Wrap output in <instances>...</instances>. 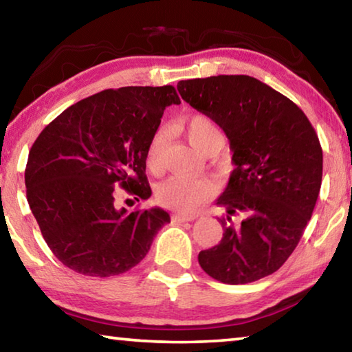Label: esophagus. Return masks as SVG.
<instances>
[{
    "mask_svg": "<svg viewBox=\"0 0 352 352\" xmlns=\"http://www.w3.org/2000/svg\"><path fill=\"white\" fill-rule=\"evenodd\" d=\"M174 217H175V220H178V222H192V220L199 217V214H195V212H190V214L177 212Z\"/></svg>",
    "mask_w": 352,
    "mask_h": 352,
    "instance_id": "obj_1",
    "label": "esophagus"
}]
</instances>
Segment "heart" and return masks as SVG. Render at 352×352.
Returning <instances> with one entry per match:
<instances>
[{"label": "heart", "instance_id": "heart-1", "mask_svg": "<svg viewBox=\"0 0 352 352\" xmlns=\"http://www.w3.org/2000/svg\"><path fill=\"white\" fill-rule=\"evenodd\" d=\"M186 132L192 144L200 151L208 152L211 148H220L225 136L219 124L211 116L192 115L186 122ZM166 146V130L160 129L148 142L146 163L152 172H158L163 164ZM211 183L206 178H189L183 175H172L168 180L160 183L155 190L157 200L164 206L177 211H190L201 204L210 194Z\"/></svg>", "mask_w": 352, "mask_h": 352}]
</instances>
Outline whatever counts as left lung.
<instances>
[{"label": "left lung", "mask_w": 352, "mask_h": 352, "mask_svg": "<svg viewBox=\"0 0 352 352\" xmlns=\"http://www.w3.org/2000/svg\"><path fill=\"white\" fill-rule=\"evenodd\" d=\"M178 93L211 116L230 140L234 170L217 205L223 236L199 253L208 275L225 284L269 276L294 253L317 204L323 151L296 104L250 76L178 82Z\"/></svg>", "instance_id": "8db88e82"}]
</instances>
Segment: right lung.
<instances>
[{
  "label": "right lung",
  "instance_id": "add662e5",
  "mask_svg": "<svg viewBox=\"0 0 352 352\" xmlns=\"http://www.w3.org/2000/svg\"><path fill=\"white\" fill-rule=\"evenodd\" d=\"M172 104H180L172 85L104 90L68 107L35 140L25 170L28 204L68 269L99 278L126 273L170 222L162 208L119 210L116 188L151 197L147 147Z\"/></svg>",
  "mask_w": 352,
  "mask_h": 352
}]
</instances>
